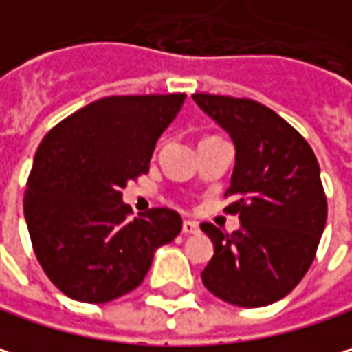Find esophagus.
I'll use <instances>...</instances> for the list:
<instances>
[{"instance_id":"obj_1","label":"esophagus","mask_w":352,"mask_h":352,"mask_svg":"<svg viewBox=\"0 0 352 352\" xmlns=\"http://www.w3.org/2000/svg\"><path fill=\"white\" fill-rule=\"evenodd\" d=\"M200 228H198V222H194V220H184L182 222V232L184 234H196Z\"/></svg>"}]
</instances>
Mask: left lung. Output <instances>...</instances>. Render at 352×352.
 Masks as SVG:
<instances>
[{
	"mask_svg": "<svg viewBox=\"0 0 352 352\" xmlns=\"http://www.w3.org/2000/svg\"><path fill=\"white\" fill-rule=\"evenodd\" d=\"M194 102L234 140L236 166L224 198L242 228L228 234L210 222L214 256L204 287L236 307L285 298L311 268L327 224V194L313 148L287 120L248 98L194 94Z\"/></svg>",
	"mask_w": 352,
	"mask_h": 352,
	"instance_id": "left-lung-1",
	"label": "left lung"
}]
</instances>
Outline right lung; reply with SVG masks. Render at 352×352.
<instances>
[{
    "label": "right lung",
    "instance_id": "1",
    "mask_svg": "<svg viewBox=\"0 0 352 352\" xmlns=\"http://www.w3.org/2000/svg\"><path fill=\"white\" fill-rule=\"evenodd\" d=\"M186 94L110 96L54 126L41 140L23 196L36 258L74 300L110 302L142 285L158 246L182 230L170 208L130 218L128 180L148 174L156 142Z\"/></svg>",
    "mask_w": 352,
    "mask_h": 352
}]
</instances>
